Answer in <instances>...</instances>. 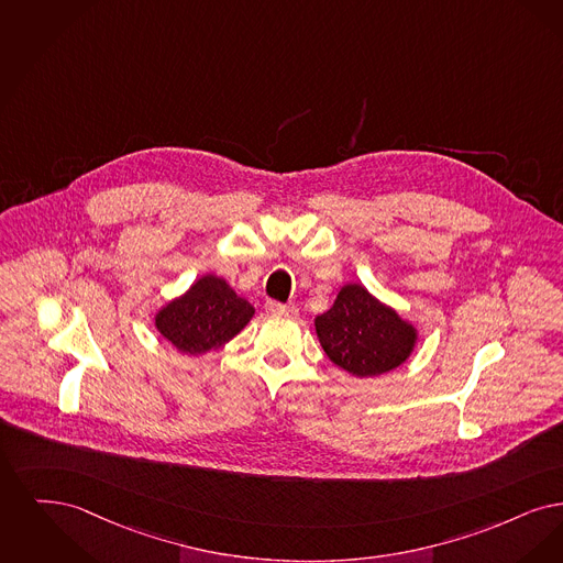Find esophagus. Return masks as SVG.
Instances as JSON below:
<instances>
[{"label": "esophagus", "mask_w": 563, "mask_h": 563, "mask_svg": "<svg viewBox=\"0 0 563 563\" xmlns=\"http://www.w3.org/2000/svg\"><path fill=\"white\" fill-rule=\"evenodd\" d=\"M265 309H267L269 316H275V318H294L296 316V307L294 305H282V302L269 300L265 305Z\"/></svg>", "instance_id": "obj_1"}]
</instances>
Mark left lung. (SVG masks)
<instances>
[{
    "label": "left lung",
    "instance_id": "obj_1",
    "mask_svg": "<svg viewBox=\"0 0 563 563\" xmlns=\"http://www.w3.org/2000/svg\"><path fill=\"white\" fill-rule=\"evenodd\" d=\"M316 330L325 355L362 378L404 364L416 343L415 328L357 284L344 286Z\"/></svg>",
    "mask_w": 563,
    "mask_h": 563
}]
</instances>
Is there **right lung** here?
Segmentation results:
<instances>
[{
	"label": "right lung",
	"instance_id": "add662e5",
	"mask_svg": "<svg viewBox=\"0 0 563 563\" xmlns=\"http://www.w3.org/2000/svg\"><path fill=\"white\" fill-rule=\"evenodd\" d=\"M254 316V307L214 275L196 282L189 292L164 307L155 325L178 351L206 353L231 341Z\"/></svg>",
	"mask_w": 563,
	"mask_h": 563
}]
</instances>
